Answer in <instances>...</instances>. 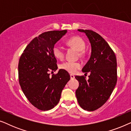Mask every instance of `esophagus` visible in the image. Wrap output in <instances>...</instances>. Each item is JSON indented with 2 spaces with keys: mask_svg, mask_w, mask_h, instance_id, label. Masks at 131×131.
Listing matches in <instances>:
<instances>
[{
  "mask_svg": "<svg viewBox=\"0 0 131 131\" xmlns=\"http://www.w3.org/2000/svg\"><path fill=\"white\" fill-rule=\"evenodd\" d=\"M70 78H71V79H74L75 78V77H74V75L72 74H70Z\"/></svg>",
  "mask_w": 131,
  "mask_h": 131,
  "instance_id": "1",
  "label": "esophagus"
}]
</instances>
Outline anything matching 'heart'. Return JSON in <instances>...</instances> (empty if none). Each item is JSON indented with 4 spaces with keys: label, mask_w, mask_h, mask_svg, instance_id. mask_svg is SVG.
<instances>
[{
    "label": "heart",
    "mask_w": 131,
    "mask_h": 131,
    "mask_svg": "<svg viewBox=\"0 0 131 131\" xmlns=\"http://www.w3.org/2000/svg\"><path fill=\"white\" fill-rule=\"evenodd\" d=\"M66 43L78 51L80 56H83L85 43L81 37L79 36L71 37L68 39L66 42ZM52 53L55 58L59 59V60H62L64 58V52L61 48L57 45H55L53 46ZM81 67L82 66L80 62L72 61H66L62 63L60 66L61 69L70 73H75L78 70L81 68Z\"/></svg>",
    "instance_id": "heart-1"
}]
</instances>
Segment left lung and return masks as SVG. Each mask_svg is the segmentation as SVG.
I'll return each mask as SVG.
<instances>
[{"instance_id":"left-lung-1","label":"left lung","mask_w":131,"mask_h":131,"mask_svg":"<svg viewBox=\"0 0 131 131\" xmlns=\"http://www.w3.org/2000/svg\"><path fill=\"white\" fill-rule=\"evenodd\" d=\"M85 33L91 46V55L82 71L90 73L88 80L76 76L79 86L76 95L80 106L87 111H94L104 104L117 82L116 57L107 42L96 32L79 29Z\"/></svg>"}]
</instances>
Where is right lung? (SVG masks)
Segmentation results:
<instances>
[{
    "label": "right lung",
    "mask_w": 131,
    "mask_h": 131,
    "mask_svg": "<svg viewBox=\"0 0 131 131\" xmlns=\"http://www.w3.org/2000/svg\"><path fill=\"white\" fill-rule=\"evenodd\" d=\"M67 32L43 33L30 42L19 58V85L30 103L40 110H51L58 103L62 89L70 79L69 73L62 69L52 76L48 73L58 69L52 48Z\"/></svg>",
    "instance_id": "right-lung-1"
}]
</instances>
